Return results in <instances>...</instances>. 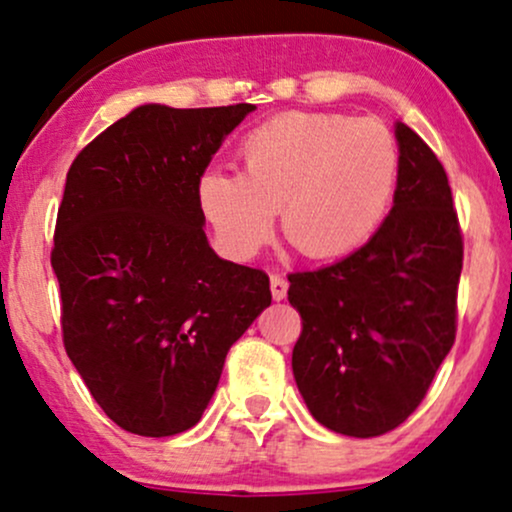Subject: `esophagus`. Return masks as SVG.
<instances>
[{"label": "esophagus", "mask_w": 512, "mask_h": 512, "mask_svg": "<svg viewBox=\"0 0 512 512\" xmlns=\"http://www.w3.org/2000/svg\"><path fill=\"white\" fill-rule=\"evenodd\" d=\"M269 286H272L274 301H284L286 291H289V281H286L284 274H272L269 276Z\"/></svg>", "instance_id": "esophagus-1"}]
</instances>
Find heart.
Returning a JSON list of instances; mask_svg holds the SVG:
<instances>
[{
	"label": "heart",
	"mask_w": 512,
	"mask_h": 512,
	"mask_svg": "<svg viewBox=\"0 0 512 512\" xmlns=\"http://www.w3.org/2000/svg\"><path fill=\"white\" fill-rule=\"evenodd\" d=\"M243 173H204L199 209L236 257L257 255L281 209L284 236L315 260L368 243L395 197L399 146L383 122L337 113H284L240 146Z\"/></svg>",
	"instance_id": "obj_1"
}]
</instances>
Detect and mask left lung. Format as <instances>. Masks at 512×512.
<instances>
[{"label": "left lung", "instance_id": "left-lung-1", "mask_svg": "<svg viewBox=\"0 0 512 512\" xmlns=\"http://www.w3.org/2000/svg\"><path fill=\"white\" fill-rule=\"evenodd\" d=\"M395 204L363 248L289 276L293 378L330 431L375 438L414 414L455 344L462 231L443 163L397 122Z\"/></svg>", "mask_w": 512, "mask_h": 512}]
</instances>
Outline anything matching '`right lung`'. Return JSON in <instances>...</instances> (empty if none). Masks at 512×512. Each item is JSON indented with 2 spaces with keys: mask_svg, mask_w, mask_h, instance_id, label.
<instances>
[{
  "mask_svg": "<svg viewBox=\"0 0 512 512\" xmlns=\"http://www.w3.org/2000/svg\"><path fill=\"white\" fill-rule=\"evenodd\" d=\"M255 105H139L79 151L50 262L62 339L117 426L175 436L202 419L228 349L272 303L262 269L209 248L197 187Z\"/></svg>",
  "mask_w": 512,
  "mask_h": 512,
  "instance_id": "1",
  "label": "right lung"
}]
</instances>
